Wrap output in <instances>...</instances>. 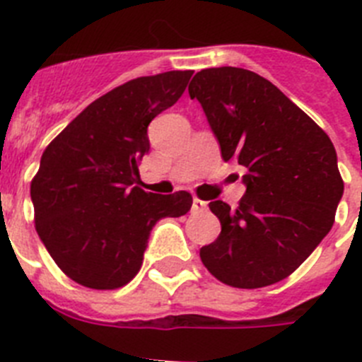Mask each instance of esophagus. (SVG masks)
Returning <instances> with one entry per match:
<instances>
[{"label": "esophagus", "mask_w": 362, "mask_h": 362, "mask_svg": "<svg viewBox=\"0 0 362 362\" xmlns=\"http://www.w3.org/2000/svg\"><path fill=\"white\" fill-rule=\"evenodd\" d=\"M192 210H194L196 214L206 212V210H209V204L204 203V201L197 199V197H194V201H192Z\"/></svg>", "instance_id": "obj_1"}]
</instances>
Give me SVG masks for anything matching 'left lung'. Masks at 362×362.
<instances>
[{
  "mask_svg": "<svg viewBox=\"0 0 362 362\" xmlns=\"http://www.w3.org/2000/svg\"><path fill=\"white\" fill-rule=\"evenodd\" d=\"M221 158L246 168L235 210L212 201L219 238L199 252L221 283L261 288L288 277L332 230L344 183L334 143L276 85L252 70L204 69L188 86Z\"/></svg>",
  "mask_w": 362,
  "mask_h": 362,
  "instance_id": "1",
  "label": "left lung"
}]
</instances>
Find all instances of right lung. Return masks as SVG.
<instances>
[{"label":"right lung","mask_w":362,"mask_h":362,"mask_svg":"<svg viewBox=\"0 0 362 362\" xmlns=\"http://www.w3.org/2000/svg\"><path fill=\"white\" fill-rule=\"evenodd\" d=\"M192 74L172 70L117 86L45 148L30 185L36 230L76 283L114 290L132 281L156 223L190 210L188 192L161 196L136 185L150 121L181 98Z\"/></svg>","instance_id":"obj_1"}]
</instances>
